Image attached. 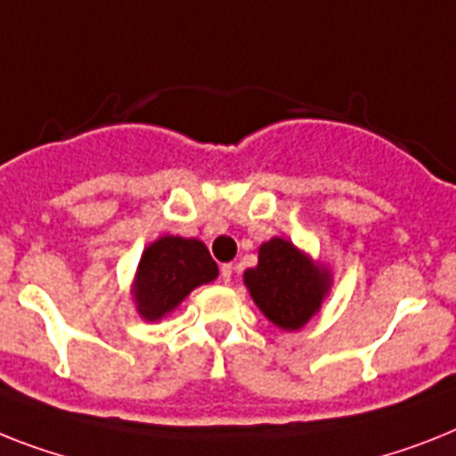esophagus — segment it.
<instances>
[{
	"label": "esophagus",
	"instance_id": "obj_1",
	"mask_svg": "<svg viewBox=\"0 0 456 456\" xmlns=\"http://www.w3.org/2000/svg\"><path fill=\"white\" fill-rule=\"evenodd\" d=\"M232 273H235V268H232L231 263H224V265H221V280H224L225 284L232 280Z\"/></svg>",
	"mask_w": 456,
	"mask_h": 456
}]
</instances>
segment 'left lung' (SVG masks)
<instances>
[{
    "label": "left lung",
    "instance_id": "left-lung-1",
    "mask_svg": "<svg viewBox=\"0 0 456 456\" xmlns=\"http://www.w3.org/2000/svg\"><path fill=\"white\" fill-rule=\"evenodd\" d=\"M258 310L284 330H298L322 307L330 289L329 270L289 240L273 237L258 249V265L244 273Z\"/></svg>",
    "mask_w": 456,
    "mask_h": 456
}]
</instances>
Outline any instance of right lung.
Here are the masks:
<instances>
[{"mask_svg":"<svg viewBox=\"0 0 456 456\" xmlns=\"http://www.w3.org/2000/svg\"><path fill=\"white\" fill-rule=\"evenodd\" d=\"M219 268L200 240L163 235L142 254L134 274V303L139 317L158 322L175 310L200 284L216 280Z\"/></svg>","mask_w":456,"mask_h":456,"instance_id":"right-lung-1","label":"right lung"}]
</instances>
